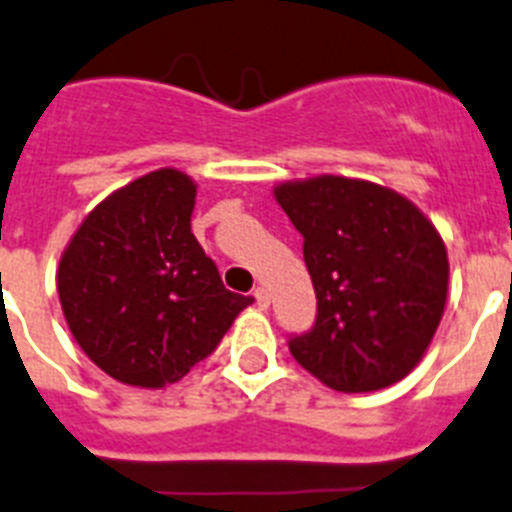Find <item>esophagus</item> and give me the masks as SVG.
I'll return each instance as SVG.
<instances>
[{
    "label": "esophagus",
    "instance_id": "1",
    "mask_svg": "<svg viewBox=\"0 0 512 512\" xmlns=\"http://www.w3.org/2000/svg\"><path fill=\"white\" fill-rule=\"evenodd\" d=\"M255 299H257V306H260V309H268L270 306V291L265 286H260V288H255Z\"/></svg>",
    "mask_w": 512,
    "mask_h": 512
}]
</instances>
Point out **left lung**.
Instances as JSON below:
<instances>
[{
	"instance_id": "8db88e82",
	"label": "left lung",
	"mask_w": 512,
	"mask_h": 512,
	"mask_svg": "<svg viewBox=\"0 0 512 512\" xmlns=\"http://www.w3.org/2000/svg\"><path fill=\"white\" fill-rule=\"evenodd\" d=\"M275 201L304 237L317 322L288 342L324 386L345 394L397 384L433 342L448 255L433 221L397 190L317 175L281 182Z\"/></svg>"
}]
</instances>
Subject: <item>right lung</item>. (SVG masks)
<instances>
[{
    "instance_id": "add662e5",
    "label": "right lung",
    "mask_w": 512,
    "mask_h": 512,
    "mask_svg": "<svg viewBox=\"0 0 512 512\" xmlns=\"http://www.w3.org/2000/svg\"><path fill=\"white\" fill-rule=\"evenodd\" d=\"M195 193L175 167L141 175L97 203L61 255L56 288L71 335L121 384L180 381L255 301L226 291L193 237Z\"/></svg>"
}]
</instances>
